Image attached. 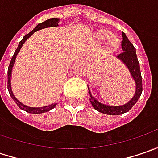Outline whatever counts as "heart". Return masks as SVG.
<instances>
[{
	"instance_id": "1",
	"label": "heart",
	"mask_w": 158,
	"mask_h": 158,
	"mask_svg": "<svg viewBox=\"0 0 158 158\" xmlns=\"http://www.w3.org/2000/svg\"><path fill=\"white\" fill-rule=\"evenodd\" d=\"M96 40L101 44L107 42L106 46L110 51H116L119 46V40L115 37H112L111 32L105 30L98 31L96 33Z\"/></svg>"
}]
</instances>
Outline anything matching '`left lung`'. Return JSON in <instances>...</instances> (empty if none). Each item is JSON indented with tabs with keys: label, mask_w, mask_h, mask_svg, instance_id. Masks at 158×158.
I'll return each mask as SVG.
<instances>
[{
	"label": "left lung",
	"mask_w": 158,
	"mask_h": 158,
	"mask_svg": "<svg viewBox=\"0 0 158 158\" xmlns=\"http://www.w3.org/2000/svg\"><path fill=\"white\" fill-rule=\"evenodd\" d=\"M122 42H121V49L123 52L117 56L120 61H122L125 66L129 70L131 76L135 83V92L134 97L128 101L127 104L122 106H108L102 104L99 101H98L92 96L90 90L89 93V101L92 106L94 107L98 112H102L107 115H120L125 112H128L133 106L136 104V102L141 97L143 92V81H142V75L140 70V64L137 59L135 48L133 46V44L128 40L127 37L124 32H122ZM88 89L89 88L88 87Z\"/></svg>",
	"instance_id": "left-lung-1"
}]
</instances>
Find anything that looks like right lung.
<instances>
[{"label": "right lung", "instance_id": "1", "mask_svg": "<svg viewBox=\"0 0 158 158\" xmlns=\"http://www.w3.org/2000/svg\"><path fill=\"white\" fill-rule=\"evenodd\" d=\"M59 22H60V18H55V17H54V18L47 19L46 21L39 23V24L34 28L31 32H29L27 35H25V36L23 38V40L19 42V45H18L16 50L15 51V53H14L13 57L11 59L10 64H9V68H8V89H9V95L11 96V98H13V100L15 101V104L18 106V107H19L20 109L25 111V112H30V113L38 114V113H44V112H49V111H51L52 109H53L55 106H57V104L55 103V104H52V105L43 106V107H31V106H25V105H23V103H21L20 101L15 98V96H14V94H13V91H12V89H11V82H11V74H12V69H13V67H14V64H15V58L17 56L19 51L21 50L22 46L24 44V42H25V41H26L34 32H36V31H40V30H42V29H45V28L47 27H57V26H59Z\"/></svg>", "mask_w": 158, "mask_h": 158}]
</instances>
